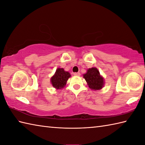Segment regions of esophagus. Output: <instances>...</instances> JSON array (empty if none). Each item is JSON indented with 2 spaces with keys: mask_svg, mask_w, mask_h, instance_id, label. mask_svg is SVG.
<instances>
[{
  "mask_svg": "<svg viewBox=\"0 0 145 145\" xmlns=\"http://www.w3.org/2000/svg\"><path fill=\"white\" fill-rule=\"evenodd\" d=\"M73 75H74L75 76H80V73L79 72L74 73H73Z\"/></svg>",
  "mask_w": 145,
  "mask_h": 145,
  "instance_id": "esophagus-1",
  "label": "esophagus"
}]
</instances>
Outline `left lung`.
I'll use <instances>...</instances> for the list:
<instances>
[{"mask_svg":"<svg viewBox=\"0 0 145 145\" xmlns=\"http://www.w3.org/2000/svg\"><path fill=\"white\" fill-rule=\"evenodd\" d=\"M83 76L87 82L88 87L91 90H98L103 88L104 78L100 75L99 71L97 68L93 67L88 69L87 73Z\"/></svg>","mask_w":145,"mask_h":145,"instance_id":"left-lung-1","label":"left lung"}]
</instances>
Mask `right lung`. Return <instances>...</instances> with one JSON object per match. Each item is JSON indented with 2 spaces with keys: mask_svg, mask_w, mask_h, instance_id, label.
I'll use <instances>...</instances> for the list:
<instances>
[{
  "mask_svg": "<svg viewBox=\"0 0 145 145\" xmlns=\"http://www.w3.org/2000/svg\"><path fill=\"white\" fill-rule=\"evenodd\" d=\"M71 76L69 72L65 71L62 68H58L54 75L50 79L52 86L57 89H61L65 86L67 82Z\"/></svg>",
  "mask_w": 145,
  "mask_h": 145,
  "instance_id": "1",
  "label": "right lung"
}]
</instances>
